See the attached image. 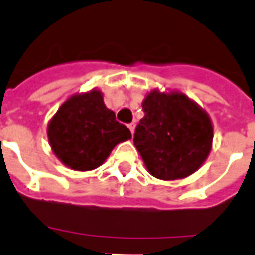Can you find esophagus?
<instances>
[{
	"instance_id": "1",
	"label": "esophagus",
	"mask_w": 255,
	"mask_h": 255,
	"mask_svg": "<svg viewBox=\"0 0 255 255\" xmlns=\"http://www.w3.org/2000/svg\"><path fill=\"white\" fill-rule=\"evenodd\" d=\"M135 126H136L135 123H131V124H128V128H129V131H131V133H132V135H133V132H135Z\"/></svg>"
}]
</instances>
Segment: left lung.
Segmentation results:
<instances>
[{
    "mask_svg": "<svg viewBox=\"0 0 255 255\" xmlns=\"http://www.w3.org/2000/svg\"><path fill=\"white\" fill-rule=\"evenodd\" d=\"M142 108L144 117L135 129L133 144L150 175L177 180L197 172L213 142L206 111L182 91L157 89L144 97Z\"/></svg>",
    "mask_w": 255,
    "mask_h": 255,
    "instance_id": "left-lung-1",
    "label": "left lung"
}]
</instances>
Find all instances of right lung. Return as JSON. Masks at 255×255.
Listing matches in <instances>:
<instances>
[{"label":"right lung","mask_w":255,"mask_h":255,"mask_svg":"<svg viewBox=\"0 0 255 255\" xmlns=\"http://www.w3.org/2000/svg\"><path fill=\"white\" fill-rule=\"evenodd\" d=\"M53 153L73 171H93L106 161L115 146L131 139V132L108 109L101 90L73 94L47 124Z\"/></svg>","instance_id":"add662e5"}]
</instances>
